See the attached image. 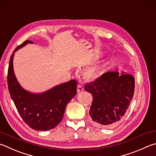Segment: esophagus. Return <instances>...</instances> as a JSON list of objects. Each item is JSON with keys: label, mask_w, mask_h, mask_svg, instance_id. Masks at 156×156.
Returning <instances> with one entry per match:
<instances>
[{"label": "esophagus", "mask_w": 156, "mask_h": 156, "mask_svg": "<svg viewBox=\"0 0 156 156\" xmlns=\"http://www.w3.org/2000/svg\"><path fill=\"white\" fill-rule=\"evenodd\" d=\"M84 90V89L83 85H82V84H78L77 87V91L79 93V92L83 91Z\"/></svg>", "instance_id": "34e87169"}]
</instances>
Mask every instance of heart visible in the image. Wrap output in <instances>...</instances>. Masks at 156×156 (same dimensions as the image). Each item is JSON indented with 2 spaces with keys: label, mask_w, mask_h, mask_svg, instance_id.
<instances>
[{
  "label": "heart",
  "mask_w": 156,
  "mask_h": 156,
  "mask_svg": "<svg viewBox=\"0 0 156 156\" xmlns=\"http://www.w3.org/2000/svg\"><path fill=\"white\" fill-rule=\"evenodd\" d=\"M98 72H99V68L98 67H91V68H89L87 70L86 75L89 78H93L98 74Z\"/></svg>",
  "instance_id": "heart-1"
}]
</instances>
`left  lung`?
Returning a JSON list of instances; mask_svg holds the SVG:
<instances>
[{"label":"left lung","instance_id":"obj_1","mask_svg":"<svg viewBox=\"0 0 156 156\" xmlns=\"http://www.w3.org/2000/svg\"><path fill=\"white\" fill-rule=\"evenodd\" d=\"M84 89L93 96L89 115L100 127L117 125L125 116L134 92V78L118 72L103 73L93 83L85 84Z\"/></svg>","mask_w":156,"mask_h":156}]
</instances>
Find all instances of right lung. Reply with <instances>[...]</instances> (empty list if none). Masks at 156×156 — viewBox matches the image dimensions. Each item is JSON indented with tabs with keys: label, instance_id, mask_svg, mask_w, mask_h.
<instances>
[{
	"label": "right lung",
	"instance_id": "1",
	"mask_svg": "<svg viewBox=\"0 0 156 156\" xmlns=\"http://www.w3.org/2000/svg\"><path fill=\"white\" fill-rule=\"evenodd\" d=\"M33 41L27 40L14 50L7 73L10 95L22 119L31 128L47 131L58 126L63 119L67 104L77 93V82L72 80L41 94H33L22 89L13 68L14 52Z\"/></svg>",
	"mask_w": 156,
	"mask_h": 156
}]
</instances>
